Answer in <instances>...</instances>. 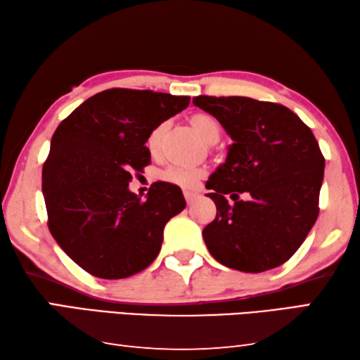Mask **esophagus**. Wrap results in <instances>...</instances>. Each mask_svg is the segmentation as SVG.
Returning <instances> with one entry per match:
<instances>
[{
	"mask_svg": "<svg viewBox=\"0 0 360 360\" xmlns=\"http://www.w3.org/2000/svg\"><path fill=\"white\" fill-rule=\"evenodd\" d=\"M184 197H186V201H187V205L191 206V205H193L195 202V200H197L200 195L197 193V192H184Z\"/></svg>",
	"mask_w": 360,
	"mask_h": 360,
	"instance_id": "1",
	"label": "esophagus"
}]
</instances>
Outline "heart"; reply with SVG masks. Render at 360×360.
<instances>
[{
  "label": "heart",
  "mask_w": 360,
  "mask_h": 360,
  "mask_svg": "<svg viewBox=\"0 0 360 360\" xmlns=\"http://www.w3.org/2000/svg\"><path fill=\"white\" fill-rule=\"evenodd\" d=\"M192 127L197 130V134L201 136L206 143H215L220 139L221 129L220 124L215 117L207 113H195L191 117ZM163 135V126H155L151 132L146 136V148L151 154L159 151L160 141ZM162 179L168 182V184L178 186L182 188H195L198 186L200 179L205 176V169L197 167H181V165H172L162 172Z\"/></svg>",
  "instance_id": "obj_1"
}]
</instances>
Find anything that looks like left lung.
Listing matches in <instances>:
<instances>
[{
	"label": "left lung",
	"instance_id": "8db88e82",
	"mask_svg": "<svg viewBox=\"0 0 360 360\" xmlns=\"http://www.w3.org/2000/svg\"><path fill=\"white\" fill-rule=\"evenodd\" d=\"M233 145L206 182L217 215L202 230L220 264L264 272L288 261L318 219L324 158L315 135L280 103L250 97H193ZM251 195L248 202L238 193ZM230 194L234 203L226 200Z\"/></svg>",
	"mask_w": 360,
	"mask_h": 360
}]
</instances>
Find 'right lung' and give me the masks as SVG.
<instances>
[{"instance_id":"right-lung-1","label":"right lung","mask_w":360,"mask_h":360,"mask_svg":"<svg viewBox=\"0 0 360 360\" xmlns=\"http://www.w3.org/2000/svg\"><path fill=\"white\" fill-rule=\"evenodd\" d=\"M188 102V96L113 88L84 101L55 130L42 168L49 228L91 276L126 278L158 258L163 228L186 207L184 195L159 181L141 201L129 182L151 163L148 134Z\"/></svg>"}]
</instances>
